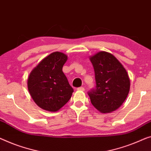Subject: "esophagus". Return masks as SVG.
Masks as SVG:
<instances>
[{
    "instance_id": "34e87169",
    "label": "esophagus",
    "mask_w": 151,
    "mask_h": 151,
    "mask_svg": "<svg viewBox=\"0 0 151 151\" xmlns=\"http://www.w3.org/2000/svg\"><path fill=\"white\" fill-rule=\"evenodd\" d=\"M77 90H78V91H85V88L83 87H81L77 88Z\"/></svg>"
}]
</instances>
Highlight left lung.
Wrapping results in <instances>:
<instances>
[{
	"label": "left lung",
	"instance_id": "8db88e82",
	"mask_svg": "<svg viewBox=\"0 0 151 151\" xmlns=\"http://www.w3.org/2000/svg\"><path fill=\"white\" fill-rule=\"evenodd\" d=\"M95 72L96 87L88 93L91 104L102 113L118 109L127 98L130 80L121 63L106 51L90 56Z\"/></svg>",
	"mask_w": 151,
	"mask_h": 151
}]
</instances>
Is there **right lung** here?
<instances>
[{"label": "right lung", "mask_w": 151, "mask_h": 151, "mask_svg": "<svg viewBox=\"0 0 151 151\" xmlns=\"http://www.w3.org/2000/svg\"><path fill=\"white\" fill-rule=\"evenodd\" d=\"M68 60L66 54L55 51L42 59L28 78V89L40 109L56 112L68 102L74 90L63 73Z\"/></svg>", "instance_id": "add662e5"}]
</instances>
